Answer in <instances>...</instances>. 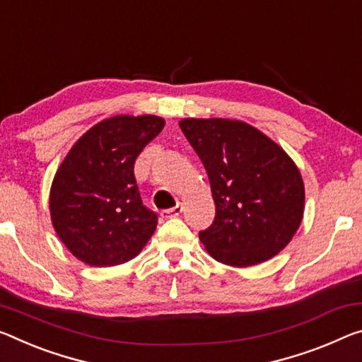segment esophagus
Segmentation results:
<instances>
[{"instance_id":"obj_1","label":"esophagus","mask_w":362,"mask_h":362,"mask_svg":"<svg viewBox=\"0 0 362 362\" xmlns=\"http://www.w3.org/2000/svg\"><path fill=\"white\" fill-rule=\"evenodd\" d=\"M182 206L180 204H177V206H174V208H170V209H164V211H160V216L164 217V219H172V217H177V216H180L182 214Z\"/></svg>"}]
</instances>
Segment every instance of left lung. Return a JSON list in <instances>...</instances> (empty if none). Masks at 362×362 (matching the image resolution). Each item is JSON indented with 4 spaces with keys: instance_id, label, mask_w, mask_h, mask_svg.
<instances>
[{
    "instance_id": "1",
    "label": "left lung",
    "mask_w": 362,
    "mask_h": 362,
    "mask_svg": "<svg viewBox=\"0 0 362 362\" xmlns=\"http://www.w3.org/2000/svg\"><path fill=\"white\" fill-rule=\"evenodd\" d=\"M180 129L208 172L216 216L199 240L216 261L255 266L284 250L300 227L305 185L282 148L251 125L183 119Z\"/></svg>"
}]
</instances>
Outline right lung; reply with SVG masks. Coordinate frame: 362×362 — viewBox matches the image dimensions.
I'll return each instance as SVG.
<instances>
[{
    "label": "right lung",
    "instance_id": "obj_1",
    "mask_svg": "<svg viewBox=\"0 0 362 362\" xmlns=\"http://www.w3.org/2000/svg\"><path fill=\"white\" fill-rule=\"evenodd\" d=\"M164 129L156 116H116L91 127L61 164L49 197L51 219L69 251L107 267L140 253L158 214L141 202L135 160Z\"/></svg>",
    "mask_w": 362,
    "mask_h": 362
}]
</instances>
